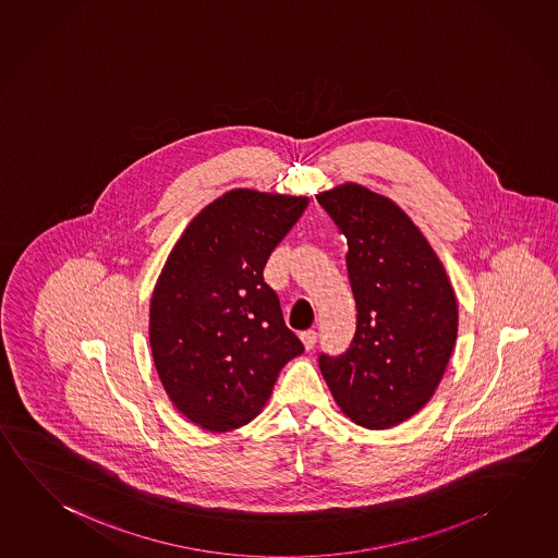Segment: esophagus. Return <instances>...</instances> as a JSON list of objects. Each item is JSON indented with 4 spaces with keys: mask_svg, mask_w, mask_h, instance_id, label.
<instances>
[{
    "mask_svg": "<svg viewBox=\"0 0 558 558\" xmlns=\"http://www.w3.org/2000/svg\"><path fill=\"white\" fill-rule=\"evenodd\" d=\"M300 339H302L303 347L307 351H312L313 347H315V341H317V332L313 331V329H307V331H303L300 335Z\"/></svg>",
    "mask_w": 558,
    "mask_h": 558,
    "instance_id": "esophagus-1",
    "label": "esophagus"
}]
</instances>
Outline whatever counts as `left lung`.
Listing matches in <instances>:
<instances>
[{"label": "left lung", "mask_w": 558, "mask_h": 558, "mask_svg": "<svg viewBox=\"0 0 558 558\" xmlns=\"http://www.w3.org/2000/svg\"><path fill=\"white\" fill-rule=\"evenodd\" d=\"M317 202L347 236L356 332L319 368L342 413L366 429L400 425L433 398L459 331L439 256L390 197L344 182Z\"/></svg>", "instance_id": "8db88e82"}]
</instances>
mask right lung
I'll return each instance as SVG.
<instances>
[{"mask_svg":"<svg viewBox=\"0 0 558 558\" xmlns=\"http://www.w3.org/2000/svg\"><path fill=\"white\" fill-rule=\"evenodd\" d=\"M310 199L236 187L197 214L158 276L148 337L177 410L211 433L255 420L303 344L283 323L266 260Z\"/></svg>","mask_w":558,"mask_h":558,"instance_id":"1","label":"right lung"}]
</instances>
